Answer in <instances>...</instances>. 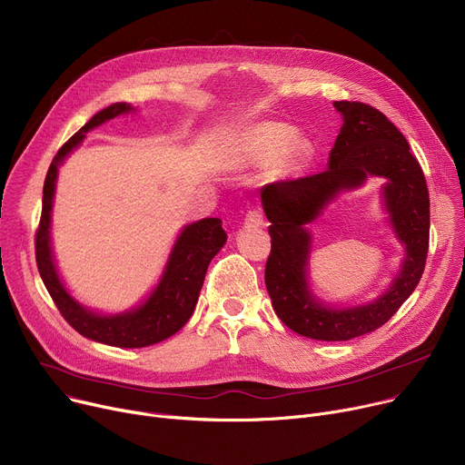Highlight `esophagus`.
Segmentation results:
<instances>
[{"mask_svg": "<svg viewBox=\"0 0 465 465\" xmlns=\"http://www.w3.org/2000/svg\"><path fill=\"white\" fill-rule=\"evenodd\" d=\"M263 224H265V221H263V215L260 213V211H248L246 217H244V226L246 228H260Z\"/></svg>", "mask_w": 465, "mask_h": 465, "instance_id": "esophagus-1", "label": "esophagus"}]
</instances>
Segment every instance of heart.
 <instances>
[{
  "label": "heart",
  "instance_id": "heart-1",
  "mask_svg": "<svg viewBox=\"0 0 465 465\" xmlns=\"http://www.w3.org/2000/svg\"><path fill=\"white\" fill-rule=\"evenodd\" d=\"M292 135V128L283 122L262 120L242 125L230 141V164L235 168L262 166L278 157L291 143Z\"/></svg>",
  "mask_w": 465,
  "mask_h": 465
}]
</instances>
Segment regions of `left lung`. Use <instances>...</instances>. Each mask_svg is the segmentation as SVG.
Wrapping results in <instances>:
<instances>
[{
  "instance_id": "1",
  "label": "left lung",
  "mask_w": 465,
  "mask_h": 465,
  "mask_svg": "<svg viewBox=\"0 0 465 465\" xmlns=\"http://www.w3.org/2000/svg\"><path fill=\"white\" fill-rule=\"evenodd\" d=\"M343 125L321 174L262 187L271 223L265 285L282 322L310 340L349 341L386 324L413 292L425 271L430 198L423 171L404 135L378 109L360 102H333ZM382 177L381 203L405 254L389 289L369 303L331 307L309 282L312 234L307 224L341 192Z\"/></svg>"
}]
</instances>
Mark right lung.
<instances>
[{"label": "right lung", "instance_id": "obj_1", "mask_svg": "<svg viewBox=\"0 0 465 465\" xmlns=\"http://www.w3.org/2000/svg\"><path fill=\"white\" fill-rule=\"evenodd\" d=\"M135 111L137 107L132 104H111L109 107L98 111L57 152L46 174L45 196H42V217L35 241L40 278L45 282L61 315L75 331L87 337V340L120 349H141L155 345L166 340V337L174 335L187 324L196 308L205 271L228 239L221 219L207 217L185 224L171 248V254H168L157 283L137 306L130 310L104 313L81 304L70 292L59 274L52 244V213L59 168L66 157L85 141L91 130L98 128V125L111 118Z\"/></svg>", "mask_w": 465, "mask_h": 465}]
</instances>
